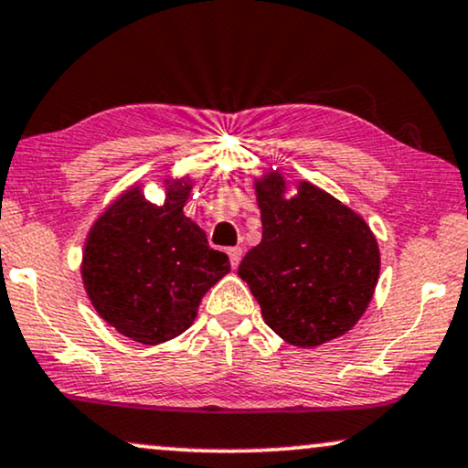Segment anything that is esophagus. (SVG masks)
Returning a JSON list of instances; mask_svg holds the SVG:
<instances>
[{
  "mask_svg": "<svg viewBox=\"0 0 468 468\" xmlns=\"http://www.w3.org/2000/svg\"><path fill=\"white\" fill-rule=\"evenodd\" d=\"M227 254H229V259H230V267H233V270H235V267L239 265V261H241V254H244V252H241V248L235 246V248H229Z\"/></svg>",
  "mask_w": 468,
  "mask_h": 468,
  "instance_id": "esophagus-1",
  "label": "esophagus"
}]
</instances>
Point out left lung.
Segmentation results:
<instances>
[{
	"mask_svg": "<svg viewBox=\"0 0 468 468\" xmlns=\"http://www.w3.org/2000/svg\"><path fill=\"white\" fill-rule=\"evenodd\" d=\"M286 182H257L263 239L239 263L267 325L295 346L346 334L368 308L381 270L364 218L310 182L286 198Z\"/></svg>",
	"mask_w": 468,
	"mask_h": 468,
	"instance_id": "obj_1",
	"label": "left lung"
}]
</instances>
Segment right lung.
<instances>
[{"label":"right lung","mask_w":468,"mask_h":468,"mask_svg":"<svg viewBox=\"0 0 468 468\" xmlns=\"http://www.w3.org/2000/svg\"><path fill=\"white\" fill-rule=\"evenodd\" d=\"M188 182L166 184L165 205L128 190L98 218L85 241L83 284L96 313L141 345L184 334L201 297L229 273V257L184 216Z\"/></svg>","instance_id":"right-lung-1"}]
</instances>
